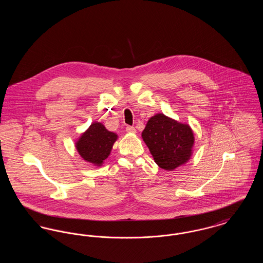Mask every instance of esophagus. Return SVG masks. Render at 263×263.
Wrapping results in <instances>:
<instances>
[{
    "label": "esophagus",
    "mask_w": 263,
    "mask_h": 263,
    "mask_svg": "<svg viewBox=\"0 0 263 263\" xmlns=\"http://www.w3.org/2000/svg\"><path fill=\"white\" fill-rule=\"evenodd\" d=\"M126 132L127 133H131V134H135L136 133V129L132 126H127L126 127Z\"/></svg>",
    "instance_id": "1"
}]
</instances>
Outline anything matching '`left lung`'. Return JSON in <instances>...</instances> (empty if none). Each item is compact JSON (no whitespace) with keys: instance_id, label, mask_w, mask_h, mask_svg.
Instances as JSON below:
<instances>
[{"instance_id":"obj_1","label":"left lung","mask_w":263,"mask_h":263,"mask_svg":"<svg viewBox=\"0 0 263 263\" xmlns=\"http://www.w3.org/2000/svg\"><path fill=\"white\" fill-rule=\"evenodd\" d=\"M142 138L155 163L165 171H174L187 163L193 154L195 138L191 127L163 113L151 117Z\"/></svg>"}]
</instances>
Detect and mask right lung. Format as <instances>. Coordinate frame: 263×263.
<instances>
[{"mask_svg":"<svg viewBox=\"0 0 263 263\" xmlns=\"http://www.w3.org/2000/svg\"><path fill=\"white\" fill-rule=\"evenodd\" d=\"M118 135L108 131L100 122H92L77 139L75 147L79 155L88 163L101 166L112 150Z\"/></svg>","mask_w":263,"mask_h":263,"instance_id":"1","label":"right lung"}]
</instances>
